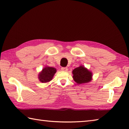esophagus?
<instances>
[{"mask_svg": "<svg viewBox=\"0 0 129 129\" xmlns=\"http://www.w3.org/2000/svg\"><path fill=\"white\" fill-rule=\"evenodd\" d=\"M61 69L62 71H64V72H67V71L68 70V68H67V67H62Z\"/></svg>", "mask_w": 129, "mask_h": 129, "instance_id": "obj_1", "label": "esophagus"}]
</instances>
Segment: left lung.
<instances>
[{
    "label": "left lung",
    "instance_id": "1",
    "mask_svg": "<svg viewBox=\"0 0 129 129\" xmlns=\"http://www.w3.org/2000/svg\"><path fill=\"white\" fill-rule=\"evenodd\" d=\"M73 78L78 84L88 83L92 80V73L83 65L76 68L72 72Z\"/></svg>",
    "mask_w": 129,
    "mask_h": 129
}]
</instances>
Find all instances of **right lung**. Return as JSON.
<instances>
[{
    "instance_id": "1",
    "label": "right lung",
    "mask_w": 129,
    "mask_h": 129,
    "mask_svg": "<svg viewBox=\"0 0 129 129\" xmlns=\"http://www.w3.org/2000/svg\"><path fill=\"white\" fill-rule=\"evenodd\" d=\"M56 69L53 67L45 66L38 74V79L43 83H48L53 79Z\"/></svg>"
}]
</instances>
